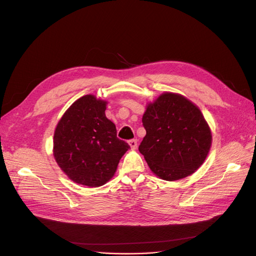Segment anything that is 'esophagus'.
Wrapping results in <instances>:
<instances>
[{
    "label": "esophagus",
    "mask_w": 256,
    "mask_h": 256,
    "mask_svg": "<svg viewBox=\"0 0 256 256\" xmlns=\"http://www.w3.org/2000/svg\"><path fill=\"white\" fill-rule=\"evenodd\" d=\"M128 143H129L130 147H131V148H132V150H136V147H138V141L134 140V138H132V140H129Z\"/></svg>",
    "instance_id": "1"
}]
</instances>
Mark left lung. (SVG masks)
I'll list each match as a JSON object with an SVG mask.
<instances>
[{
	"label": "left lung",
	"mask_w": 256,
	"mask_h": 256,
	"mask_svg": "<svg viewBox=\"0 0 256 256\" xmlns=\"http://www.w3.org/2000/svg\"><path fill=\"white\" fill-rule=\"evenodd\" d=\"M146 136L138 146L152 171L164 180L184 178L202 166L212 132L200 109L187 98L166 92L142 118Z\"/></svg>",
	"instance_id": "obj_1"
}]
</instances>
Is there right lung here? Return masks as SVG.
Segmentation results:
<instances>
[{
  "label": "right lung",
  "instance_id": "right-lung-1",
  "mask_svg": "<svg viewBox=\"0 0 256 256\" xmlns=\"http://www.w3.org/2000/svg\"><path fill=\"white\" fill-rule=\"evenodd\" d=\"M106 102L85 95L58 122L53 154L65 174L76 184L99 187L111 180L130 146L120 140L114 124L106 118Z\"/></svg>",
  "mask_w": 256,
  "mask_h": 256
}]
</instances>
